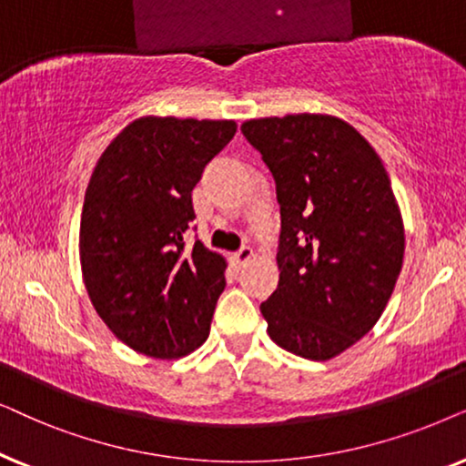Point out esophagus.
Listing matches in <instances>:
<instances>
[{
  "instance_id": "obj_1",
  "label": "esophagus",
  "mask_w": 466,
  "mask_h": 466,
  "mask_svg": "<svg viewBox=\"0 0 466 466\" xmlns=\"http://www.w3.org/2000/svg\"><path fill=\"white\" fill-rule=\"evenodd\" d=\"M253 258V249H251V247H240V249L237 251V253H234V264H237L238 266V268H240V266H245L247 262H249V259Z\"/></svg>"
}]
</instances>
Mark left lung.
Returning a JSON list of instances; mask_svg holds the SVG:
<instances>
[{"instance_id": "1", "label": "left lung", "mask_w": 466, "mask_h": 466, "mask_svg": "<svg viewBox=\"0 0 466 466\" xmlns=\"http://www.w3.org/2000/svg\"><path fill=\"white\" fill-rule=\"evenodd\" d=\"M240 132L277 183L279 285L259 305L285 351L330 360L381 318L405 256L399 202L380 155L332 115L251 119Z\"/></svg>"}]
</instances>
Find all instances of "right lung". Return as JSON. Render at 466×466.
I'll return each instance as SVG.
<instances>
[{"instance_id": "add662e5", "label": "right lung", "mask_w": 466, "mask_h": 466, "mask_svg": "<svg viewBox=\"0 0 466 466\" xmlns=\"http://www.w3.org/2000/svg\"><path fill=\"white\" fill-rule=\"evenodd\" d=\"M237 134L234 121L140 116L97 159L80 217V266L99 318L151 358H183L208 339L226 259L200 240L191 191Z\"/></svg>"}]
</instances>
